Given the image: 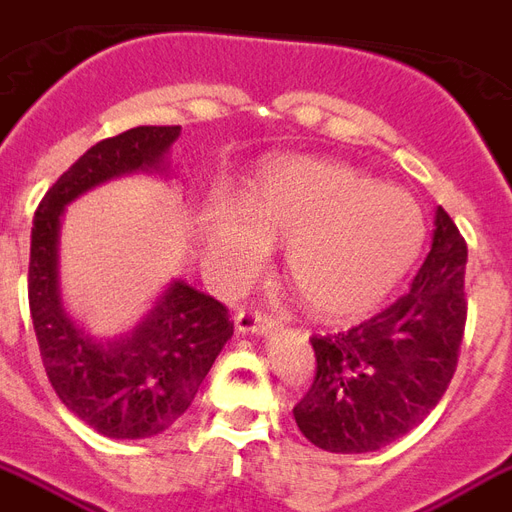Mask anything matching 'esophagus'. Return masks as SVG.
I'll return each instance as SVG.
<instances>
[{
    "mask_svg": "<svg viewBox=\"0 0 512 512\" xmlns=\"http://www.w3.org/2000/svg\"><path fill=\"white\" fill-rule=\"evenodd\" d=\"M236 330L241 335H265L273 330V319L255 308H241L236 314Z\"/></svg>",
    "mask_w": 512,
    "mask_h": 512,
    "instance_id": "esophagus-1",
    "label": "esophagus"
}]
</instances>
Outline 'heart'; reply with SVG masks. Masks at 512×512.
Segmentation results:
<instances>
[{
	"label": "heart",
	"instance_id": "obj_1",
	"mask_svg": "<svg viewBox=\"0 0 512 512\" xmlns=\"http://www.w3.org/2000/svg\"><path fill=\"white\" fill-rule=\"evenodd\" d=\"M209 257L230 282L263 268L268 244H287V276L314 314L360 317L395 290L424 244L419 204L370 182L349 163L290 158L263 169L244 209L214 204L204 217Z\"/></svg>",
	"mask_w": 512,
	"mask_h": 512
}]
</instances>
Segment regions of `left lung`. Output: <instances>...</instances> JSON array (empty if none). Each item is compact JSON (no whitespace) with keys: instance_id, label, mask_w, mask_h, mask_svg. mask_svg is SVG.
<instances>
[{"instance_id":"left-lung-1","label":"left lung","mask_w":512,"mask_h":512,"mask_svg":"<svg viewBox=\"0 0 512 512\" xmlns=\"http://www.w3.org/2000/svg\"><path fill=\"white\" fill-rule=\"evenodd\" d=\"M467 244L438 206L411 290L368 322L314 335L317 376L295 405L300 432L330 454H368L427 419L454 378L467 298Z\"/></svg>"}]
</instances>
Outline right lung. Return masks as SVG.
I'll return each instance as SVG.
<instances>
[{
    "instance_id": "obj_1",
    "label": "right lung",
    "mask_w": 512,
    "mask_h": 512,
    "mask_svg": "<svg viewBox=\"0 0 512 512\" xmlns=\"http://www.w3.org/2000/svg\"><path fill=\"white\" fill-rule=\"evenodd\" d=\"M179 131L136 126L93 144L45 193L31 228L29 308L45 373L77 419L115 440L166 432L190 408L233 322L220 300L174 279L131 330L93 338L74 325L61 300V220L66 206L109 179L136 171L169 177Z\"/></svg>"
}]
</instances>
